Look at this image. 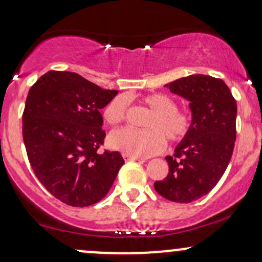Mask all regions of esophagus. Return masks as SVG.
<instances>
[{
  "instance_id": "obj_1",
  "label": "esophagus",
  "mask_w": 262,
  "mask_h": 262,
  "mask_svg": "<svg viewBox=\"0 0 262 262\" xmlns=\"http://www.w3.org/2000/svg\"><path fill=\"white\" fill-rule=\"evenodd\" d=\"M122 157L125 161H141V158L135 157V156H131L128 154H122Z\"/></svg>"
}]
</instances>
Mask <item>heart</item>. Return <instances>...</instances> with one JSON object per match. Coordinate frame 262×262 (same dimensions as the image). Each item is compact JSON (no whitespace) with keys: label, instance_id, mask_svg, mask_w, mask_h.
<instances>
[{"label":"heart","instance_id":"obj_1","mask_svg":"<svg viewBox=\"0 0 262 262\" xmlns=\"http://www.w3.org/2000/svg\"><path fill=\"white\" fill-rule=\"evenodd\" d=\"M143 102L154 111L146 122L149 130L122 128L108 136V143L113 148L135 157H148L163 151L166 147L164 136L172 142L181 141L186 137L192 123L189 113L177 110V102L166 94H149L143 98ZM127 99L117 96L105 107V120L113 126L120 125L127 116Z\"/></svg>","mask_w":262,"mask_h":262}]
</instances>
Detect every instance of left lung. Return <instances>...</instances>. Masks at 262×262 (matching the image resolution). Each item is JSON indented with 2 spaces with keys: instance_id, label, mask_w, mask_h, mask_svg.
Instances as JSON below:
<instances>
[{
  "instance_id": "obj_1",
  "label": "left lung",
  "mask_w": 262,
  "mask_h": 262,
  "mask_svg": "<svg viewBox=\"0 0 262 262\" xmlns=\"http://www.w3.org/2000/svg\"><path fill=\"white\" fill-rule=\"evenodd\" d=\"M189 101L192 123L174 155L169 172L155 182L156 192L170 202L190 203L208 194L224 174L236 139V101L222 79L195 74L167 84Z\"/></svg>"
}]
</instances>
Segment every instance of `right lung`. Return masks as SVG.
Returning <instances> with one entry per match:
<instances>
[{"label": "right lung", "instance_id": "1", "mask_svg": "<svg viewBox=\"0 0 262 262\" xmlns=\"http://www.w3.org/2000/svg\"><path fill=\"white\" fill-rule=\"evenodd\" d=\"M116 94L58 70L46 73L29 89L22 116L29 163L44 188L68 205L101 201L125 163L120 152L98 151L106 136L100 108Z\"/></svg>", "mask_w": 262, "mask_h": 262}]
</instances>
